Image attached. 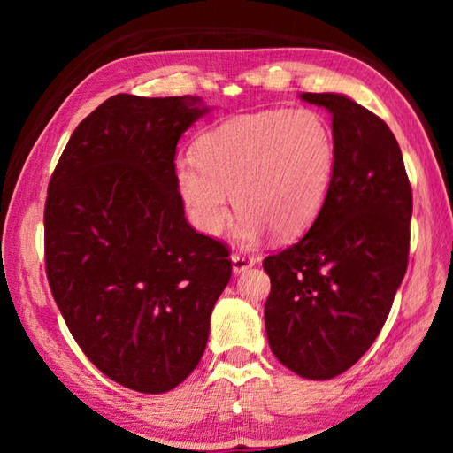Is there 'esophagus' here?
I'll list each match as a JSON object with an SVG mask.
<instances>
[{
  "label": "esophagus",
  "instance_id": "34e87169",
  "mask_svg": "<svg viewBox=\"0 0 453 453\" xmlns=\"http://www.w3.org/2000/svg\"><path fill=\"white\" fill-rule=\"evenodd\" d=\"M254 264H256L254 257H250L245 254H237V251H235V254H232V270H234L235 275L248 272Z\"/></svg>",
  "mask_w": 453,
  "mask_h": 453
}]
</instances>
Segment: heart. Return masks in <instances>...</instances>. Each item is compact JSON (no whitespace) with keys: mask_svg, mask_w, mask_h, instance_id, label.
Segmentation results:
<instances>
[{"mask_svg":"<svg viewBox=\"0 0 453 453\" xmlns=\"http://www.w3.org/2000/svg\"><path fill=\"white\" fill-rule=\"evenodd\" d=\"M337 164L334 129L313 110H270L219 121L199 135L197 157L175 159V183L199 232L218 235L232 211L234 235L254 245L272 229L303 234L319 218Z\"/></svg>","mask_w":453,"mask_h":453,"instance_id":"heart-1","label":"heart"}]
</instances>
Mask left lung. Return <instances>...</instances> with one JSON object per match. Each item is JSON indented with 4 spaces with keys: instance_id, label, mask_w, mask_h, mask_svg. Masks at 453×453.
I'll list each match as a JSON object with an SVG mask.
<instances>
[{
    "instance_id": "1",
    "label": "left lung",
    "mask_w": 453,
    "mask_h": 453,
    "mask_svg": "<svg viewBox=\"0 0 453 453\" xmlns=\"http://www.w3.org/2000/svg\"><path fill=\"white\" fill-rule=\"evenodd\" d=\"M332 113L329 197L302 240L264 259L273 356L305 380L349 370L380 335L408 270L411 186L392 129L342 94H302Z\"/></svg>"
}]
</instances>
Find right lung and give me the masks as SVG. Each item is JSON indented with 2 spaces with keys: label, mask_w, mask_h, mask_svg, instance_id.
Instances as JSON below:
<instances>
[{
  "label": "right lung",
  "mask_w": 453,
  "mask_h": 453,
  "mask_svg": "<svg viewBox=\"0 0 453 453\" xmlns=\"http://www.w3.org/2000/svg\"><path fill=\"white\" fill-rule=\"evenodd\" d=\"M199 97L118 94L75 127L45 199V273L99 372L164 394L202 359L232 278L227 245L188 224L175 145L208 113Z\"/></svg>",
  "instance_id": "1"
}]
</instances>
